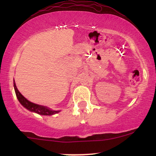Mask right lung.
<instances>
[{
	"label": "right lung",
	"instance_id": "1",
	"mask_svg": "<svg viewBox=\"0 0 156 156\" xmlns=\"http://www.w3.org/2000/svg\"><path fill=\"white\" fill-rule=\"evenodd\" d=\"M13 86L15 91H16V97L18 98L19 102L21 104V105L24 106L25 108H27V109L29 110L30 112L37 113V114L40 115H42V116H52V115L57 114V113L60 112L59 110H52L50 108L47 107V106L34 104L33 102L28 101V100H27L25 97H23V96L20 94V91H18V89L16 87V82H15V80H13Z\"/></svg>",
	"mask_w": 156,
	"mask_h": 156
}]
</instances>
